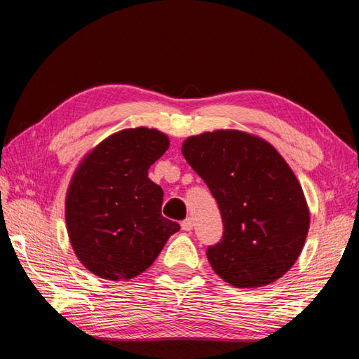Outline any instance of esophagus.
I'll use <instances>...</instances> for the list:
<instances>
[{"label":"esophagus","mask_w":359,"mask_h":359,"mask_svg":"<svg viewBox=\"0 0 359 359\" xmlns=\"http://www.w3.org/2000/svg\"><path fill=\"white\" fill-rule=\"evenodd\" d=\"M182 230H184V231H191L193 230V219L191 217H187L185 220H182Z\"/></svg>","instance_id":"obj_1"}]
</instances>
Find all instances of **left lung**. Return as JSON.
I'll return each instance as SVG.
<instances>
[{
	"mask_svg": "<svg viewBox=\"0 0 359 359\" xmlns=\"http://www.w3.org/2000/svg\"><path fill=\"white\" fill-rule=\"evenodd\" d=\"M182 154L217 202L224 234L207 248L220 278L238 288L269 285L299 257L310 215L296 175L270 143L242 131L189 137Z\"/></svg>",
	"mask_w": 359,
	"mask_h": 359,
	"instance_id": "1",
	"label": "left lung"
}]
</instances>
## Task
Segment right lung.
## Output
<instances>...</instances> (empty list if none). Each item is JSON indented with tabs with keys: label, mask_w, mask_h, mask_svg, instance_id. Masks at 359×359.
Here are the masks:
<instances>
[{
	"label": "right lung",
	"mask_w": 359,
	"mask_h": 359,
	"mask_svg": "<svg viewBox=\"0 0 359 359\" xmlns=\"http://www.w3.org/2000/svg\"><path fill=\"white\" fill-rule=\"evenodd\" d=\"M168 147L157 129H125L95 147L75 171L66 196L67 233L80 262L97 276L135 278L180 230L162 216L163 189L148 177Z\"/></svg>",
	"instance_id": "right-lung-1"
}]
</instances>
